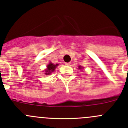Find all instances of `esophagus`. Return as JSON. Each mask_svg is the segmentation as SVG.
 Wrapping results in <instances>:
<instances>
[{
	"label": "esophagus",
	"instance_id": "1",
	"mask_svg": "<svg viewBox=\"0 0 128 128\" xmlns=\"http://www.w3.org/2000/svg\"><path fill=\"white\" fill-rule=\"evenodd\" d=\"M65 65H70V63H65Z\"/></svg>",
	"mask_w": 128,
	"mask_h": 128
}]
</instances>
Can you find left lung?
Returning a JSON list of instances; mask_svg holds the SVG:
<instances>
[{
    "label": "left lung",
    "mask_w": 128,
    "mask_h": 128,
    "mask_svg": "<svg viewBox=\"0 0 128 128\" xmlns=\"http://www.w3.org/2000/svg\"><path fill=\"white\" fill-rule=\"evenodd\" d=\"M78 68H79V69H81L82 67H81V66H78Z\"/></svg>",
    "instance_id": "1"
}]
</instances>
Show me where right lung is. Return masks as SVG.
<instances>
[{
  "instance_id": "add662e5",
  "label": "right lung",
  "mask_w": 128,
  "mask_h": 128,
  "mask_svg": "<svg viewBox=\"0 0 128 128\" xmlns=\"http://www.w3.org/2000/svg\"><path fill=\"white\" fill-rule=\"evenodd\" d=\"M58 64H56V65H54L52 63H50L49 65H48V68L46 70V75H50V74L52 72H53L54 69L56 68V67L58 66Z\"/></svg>"
}]
</instances>
